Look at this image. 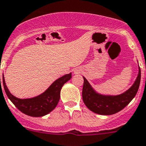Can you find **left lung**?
Returning <instances> with one entry per match:
<instances>
[{"label": "left lung", "instance_id": "left-lung-1", "mask_svg": "<svg viewBox=\"0 0 146 146\" xmlns=\"http://www.w3.org/2000/svg\"><path fill=\"white\" fill-rule=\"evenodd\" d=\"M82 96L86 107L93 112L100 115H113L123 110L129 104L138 92L141 82V69L134 84L123 94L116 96H102L96 93L88 80L83 77Z\"/></svg>", "mask_w": 146, "mask_h": 146}]
</instances>
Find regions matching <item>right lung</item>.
<instances>
[{"label":"right lung","mask_w":146,"mask_h":146,"mask_svg":"<svg viewBox=\"0 0 146 146\" xmlns=\"http://www.w3.org/2000/svg\"><path fill=\"white\" fill-rule=\"evenodd\" d=\"M71 73L66 74L56 80L43 94L28 99H19L13 96L5 85L3 76V83L5 93L15 107L25 115L32 117H41L51 112L60 100L61 88L71 78ZM1 81V78H0Z\"/></svg>","instance_id":"obj_1"}]
</instances>
